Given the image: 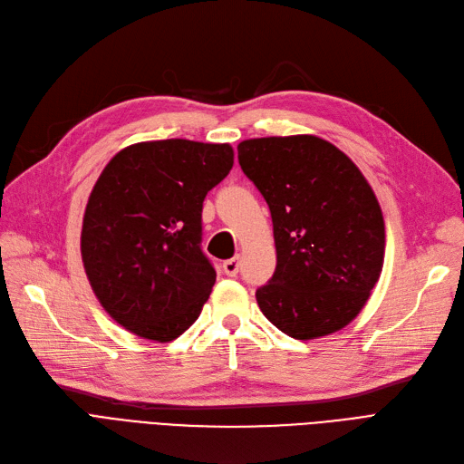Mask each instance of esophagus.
Returning a JSON list of instances; mask_svg holds the SVG:
<instances>
[{
    "instance_id": "esophagus-1",
    "label": "esophagus",
    "mask_w": 464,
    "mask_h": 464,
    "mask_svg": "<svg viewBox=\"0 0 464 464\" xmlns=\"http://www.w3.org/2000/svg\"><path fill=\"white\" fill-rule=\"evenodd\" d=\"M238 267H241V262H238V258H231V260L223 262V273H226L227 277H235L238 273Z\"/></svg>"
}]
</instances>
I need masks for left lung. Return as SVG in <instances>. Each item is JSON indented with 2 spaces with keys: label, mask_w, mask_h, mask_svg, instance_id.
<instances>
[{
  "label": "left lung",
  "mask_w": 464,
  "mask_h": 464,
  "mask_svg": "<svg viewBox=\"0 0 464 464\" xmlns=\"http://www.w3.org/2000/svg\"><path fill=\"white\" fill-rule=\"evenodd\" d=\"M237 150L269 206L276 237V273L256 290L262 314L296 340L346 327L384 262V219L371 185L315 135L260 137Z\"/></svg>",
  "instance_id": "left-lung-1"
}]
</instances>
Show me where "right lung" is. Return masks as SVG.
<instances>
[{
	"label": "right lung",
	"mask_w": 464,
	"mask_h": 464,
	"mask_svg": "<svg viewBox=\"0 0 464 464\" xmlns=\"http://www.w3.org/2000/svg\"><path fill=\"white\" fill-rule=\"evenodd\" d=\"M233 168L223 143L164 140L120 150L83 214L82 260L105 312L130 333L169 342L216 283L202 252V202Z\"/></svg>",
	"instance_id": "obj_1"
}]
</instances>
